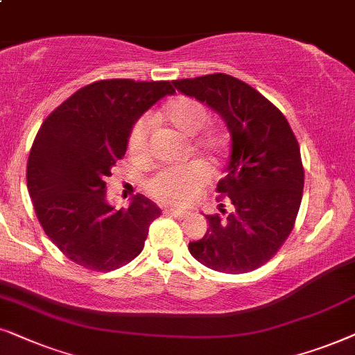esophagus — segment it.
<instances>
[{"label":"esophagus","instance_id":"esophagus-1","mask_svg":"<svg viewBox=\"0 0 355 355\" xmlns=\"http://www.w3.org/2000/svg\"><path fill=\"white\" fill-rule=\"evenodd\" d=\"M165 214L172 216V217H175V219H178V220H182V219H185V217L188 216V212L187 211H180V209H175V207H167V209H165Z\"/></svg>","mask_w":355,"mask_h":355}]
</instances>
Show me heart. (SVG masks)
I'll return each mask as SVG.
<instances>
[{
	"label": "heart",
	"instance_id": "b5f03b06",
	"mask_svg": "<svg viewBox=\"0 0 355 355\" xmlns=\"http://www.w3.org/2000/svg\"><path fill=\"white\" fill-rule=\"evenodd\" d=\"M160 120L187 138H191V153L200 155L207 164H217L225 150V138L216 128H205L209 121L206 103L190 96H178L167 103ZM131 157L144 162L150 157V120L139 118L128 136ZM209 182V172L202 164H190L185 167L162 170L149 180V193L167 205H190L201 195Z\"/></svg>",
	"mask_w": 355,
	"mask_h": 355
}]
</instances>
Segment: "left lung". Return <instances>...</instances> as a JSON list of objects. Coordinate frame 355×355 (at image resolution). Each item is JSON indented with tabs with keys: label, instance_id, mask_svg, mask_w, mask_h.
<instances>
[{
	"label": "left lung",
	"instance_id": "1",
	"mask_svg": "<svg viewBox=\"0 0 355 355\" xmlns=\"http://www.w3.org/2000/svg\"><path fill=\"white\" fill-rule=\"evenodd\" d=\"M173 84L220 113L232 141L227 175L216 191L217 201L227 198L234 211L206 216L209 229L188 248L214 271H253L279 252L299 214L305 172L294 131L279 108L234 76L216 73Z\"/></svg>",
	"mask_w": 355,
	"mask_h": 355
}]
</instances>
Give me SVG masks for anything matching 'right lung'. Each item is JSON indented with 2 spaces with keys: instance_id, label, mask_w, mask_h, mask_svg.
I'll use <instances>...</instances> for the list:
<instances>
[{
  "instance_id": "add662e5",
  "label": "right lung",
  "mask_w": 355,
  "mask_h": 355,
  "mask_svg": "<svg viewBox=\"0 0 355 355\" xmlns=\"http://www.w3.org/2000/svg\"><path fill=\"white\" fill-rule=\"evenodd\" d=\"M173 92L170 81L102 79L42 123L27 160V188L46 237L73 263L107 272L143 252L160 207L136 195L116 211L105 200V178L125 157L135 121Z\"/></svg>"
}]
</instances>
